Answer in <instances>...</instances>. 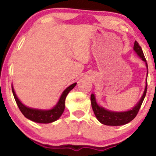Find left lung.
I'll return each mask as SVG.
<instances>
[{"mask_svg":"<svg viewBox=\"0 0 156 156\" xmlns=\"http://www.w3.org/2000/svg\"><path fill=\"white\" fill-rule=\"evenodd\" d=\"M133 49L136 51V53L142 58V60L146 62V58L144 57V53H143L142 49H141V46L138 43L137 41H135V42H134ZM146 66L147 67V62ZM147 89V83H146L144 94L141 97L140 101L137 103V105L134 108H132L131 110L125 112H114L106 110L104 108H102V107L99 106V105L97 104L94 95L92 94H91V104H92L93 112L95 114L97 119L101 122L102 124L105 125H112V126L123 125L130 122V121L133 120L134 118L136 117L138 112H139V109L141 108V105L143 103V101H144V98H145Z\"/></svg>","mask_w":156,"mask_h":156,"instance_id":"8db88e82","label":"left lung"}]
</instances>
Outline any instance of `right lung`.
<instances>
[{
    "label": "right lung",
    "instance_id": "right-lung-1",
    "mask_svg": "<svg viewBox=\"0 0 156 156\" xmlns=\"http://www.w3.org/2000/svg\"><path fill=\"white\" fill-rule=\"evenodd\" d=\"M76 85V83L72 84L67 87L65 90L62 93V96H61L59 101L58 103L51 110H38V109H34L26 107L19 101L16 95L15 90H14L13 87L12 85V93H13L14 98H15L16 103H17V106L22 114L26 118H28L30 120L35 122L38 123H51L53 122L58 119L61 117L62 114H63L64 108H65V99L66 97L67 96L68 93L70 92L72 89L74 88L75 86Z\"/></svg>",
    "mask_w": 156,
    "mask_h": 156
}]
</instances>
